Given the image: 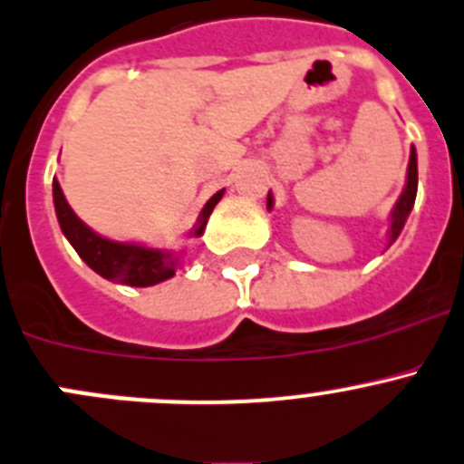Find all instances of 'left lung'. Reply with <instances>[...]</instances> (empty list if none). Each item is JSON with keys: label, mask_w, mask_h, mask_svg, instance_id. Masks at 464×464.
<instances>
[{"label": "left lung", "mask_w": 464, "mask_h": 464, "mask_svg": "<svg viewBox=\"0 0 464 464\" xmlns=\"http://www.w3.org/2000/svg\"><path fill=\"white\" fill-rule=\"evenodd\" d=\"M415 197H417V154L415 147L411 150V163H408V181H406V190L403 195L399 197L397 206L392 210V227H390V242L397 240V236L401 233L403 224H406V218L411 215L412 206H415ZM267 206L272 208V195L267 197Z\"/></svg>", "instance_id": "obj_1"}]
</instances>
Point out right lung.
<instances>
[{"instance_id": "obj_1", "label": "right lung", "mask_w": 464, "mask_h": 464, "mask_svg": "<svg viewBox=\"0 0 464 464\" xmlns=\"http://www.w3.org/2000/svg\"><path fill=\"white\" fill-rule=\"evenodd\" d=\"M222 195L224 190H219L218 195L210 197V201L201 210L199 222L192 228V236L204 233L206 222H208L210 213H213L215 204L222 199ZM53 206H56V218L58 224H61V231L65 233V237L74 246L76 254L85 260V265L94 269L99 276L124 283V285L147 287L156 285L160 281H168L177 272L179 256L174 251L150 249V246L127 245V242H112L90 231L76 218L74 210L70 208L56 179H53Z\"/></svg>"}]
</instances>
